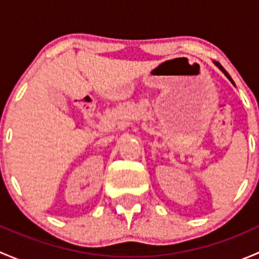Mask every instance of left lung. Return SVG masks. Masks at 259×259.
Here are the masks:
<instances>
[{"instance_id":"8db88e82","label":"left lung","mask_w":259,"mask_h":259,"mask_svg":"<svg viewBox=\"0 0 259 259\" xmlns=\"http://www.w3.org/2000/svg\"><path fill=\"white\" fill-rule=\"evenodd\" d=\"M214 64H215V65H217V66H218V67H219V70H222V72H223V74H224V75H226V76H227V77H228V79L232 81V77H231V76H229V74H228V72H227V71H226V69H224V67H223V66H222V65H221V64H219V62L214 61ZM232 82H233V81H232Z\"/></svg>"}]
</instances>
